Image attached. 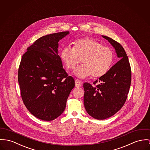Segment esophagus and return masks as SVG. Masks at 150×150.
<instances>
[{
  "label": "esophagus",
  "instance_id": "34e87169",
  "mask_svg": "<svg viewBox=\"0 0 150 150\" xmlns=\"http://www.w3.org/2000/svg\"><path fill=\"white\" fill-rule=\"evenodd\" d=\"M75 86L77 87H81V85H82V82L81 81L78 80V79H76L75 80Z\"/></svg>",
  "mask_w": 150,
  "mask_h": 150
}]
</instances>
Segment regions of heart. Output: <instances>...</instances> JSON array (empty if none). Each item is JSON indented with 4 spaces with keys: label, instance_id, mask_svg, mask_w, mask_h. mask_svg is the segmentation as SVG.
I'll use <instances>...</instances> for the list:
<instances>
[{
    "label": "heart",
    "instance_id": "b5f03b06",
    "mask_svg": "<svg viewBox=\"0 0 150 150\" xmlns=\"http://www.w3.org/2000/svg\"><path fill=\"white\" fill-rule=\"evenodd\" d=\"M61 60L67 69H75L81 62L82 64L74 74L79 78L92 75L93 78L103 76L110 69L114 53L108 47L91 38H81L73 43L72 48L64 47L60 54Z\"/></svg>",
    "mask_w": 150,
    "mask_h": 150
}]
</instances>
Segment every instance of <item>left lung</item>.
Instances as JSON below:
<instances>
[{
	"instance_id": "8db88e82",
	"label": "left lung",
	"mask_w": 150,
	"mask_h": 150,
	"mask_svg": "<svg viewBox=\"0 0 150 150\" xmlns=\"http://www.w3.org/2000/svg\"><path fill=\"white\" fill-rule=\"evenodd\" d=\"M115 49L120 60L103 76L93 82L95 86L84 83V105L92 117L103 120L116 114L127 99L131 81V70L123 47L112 39L102 35Z\"/></svg>"
}]
</instances>
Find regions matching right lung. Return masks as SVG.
I'll return each mask as SVG.
<instances>
[{
    "label": "right lung",
    "mask_w": 150,
    "mask_h": 150,
    "mask_svg": "<svg viewBox=\"0 0 150 150\" xmlns=\"http://www.w3.org/2000/svg\"><path fill=\"white\" fill-rule=\"evenodd\" d=\"M69 31L36 40L22 56L18 81L23 103L37 118L51 121L64 111L75 81L69 76L58 55V42Z\"/></svg>",
    "instance_id": "1"
}]
</instances>
